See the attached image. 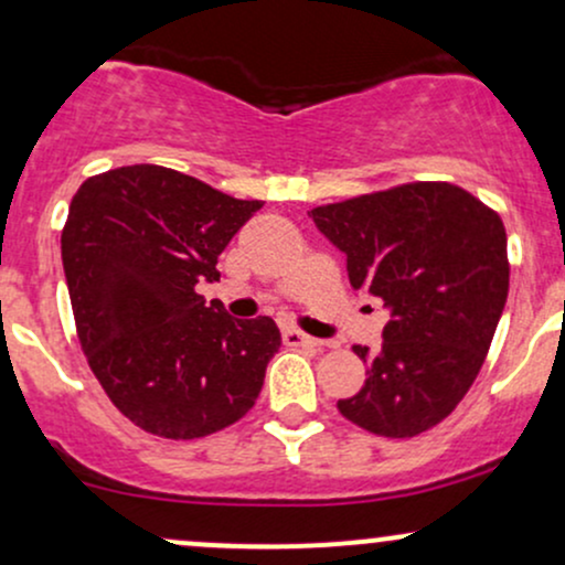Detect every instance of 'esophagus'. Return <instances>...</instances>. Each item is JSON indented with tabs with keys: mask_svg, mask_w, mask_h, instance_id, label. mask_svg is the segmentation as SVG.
Wrapping results in <instances>:
<instances>
[{
	"mask_svg": "<svg viewBox=\"0 0 565 565\" xmlns=\"http://www.w3.org/2000/svg\"><path fill=\"white\" fill-rule=\"evenodd\" d=\"M282 341L288 347H320V339H315V335H307V333L296 331V328H285Z\"/></svg>",
	"mask_w": 565,
	"mask_h": 565,
	"instance_id": "obj_1",
	"label": "esophagus"
}]
</instances>
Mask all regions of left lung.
<instances>
[{"label":"left lung","mask_w":565,"mask_h":565,"mask_svg":"<svg viewBox=\"0 0 565 565\" xmlns=\"http://www.w3.org/2000/svg\"><path fill=\"white\" fill-rule=\"evenodd\" d=\"M347 253L352 288L390 307L382 352L365 363L344 419L382 437H416L470 392L510 290L507 232L493 207L448 181H411L309 211Z\"/></svg>","instance_id":"8db88e82"}]
</instances>
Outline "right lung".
Listing matches in <instances>:
<instances>
[{
    "label": "right lung",
    "mask_w": 565,
    "mask_h": 565,
    "mask_svg": "<svg viewBox=\"0 0 565 565\" xmlns=\"http://www.w3.org/2000/svg\"><path fill=\"white\" fill-rule=\"evenodd\" d=\"M262 200L128 164L74 194L61 256L87 365L143 433L194 440L239 422L280 350L271 317L234 320L194 285L218 280L221 250Z\"/></svg>",
    "instance_id": "add662e5"
}]
</instances>
